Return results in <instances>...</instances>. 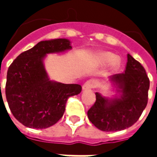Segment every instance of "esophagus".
Instances as JSON below:
<instances>
[{"label": "esophagus", "instance_id": "34e87169", "mask_svg": "<svg viewBox=\"0 0 157 157\" xmlns=\"http://www.w3.org/2000/svg\"><path fill=\"white\" fill-rule=\"evenodd\" d=\"M95 82L93 80H89L87 82H86L83 86H82V90L83 91H86V90H90V89H92L94 86H95Z\"/></svg>", "mask_w": 157, "mask_h": 157}]
</instances>
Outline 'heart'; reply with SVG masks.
Listing matches in <instances>:
<instances>
[{
	"label": "heart",
	"instance_id": "obj_1",
	"mask_svg": "<svg viewBox=\"0 0 157 157\" xmlns=\"http://www.w3.org/2000/svg\"><path fill=\"white\" fill-rule=\"evenodd\" d=\"M94 63L98 66H104L108 65L107 69V74H111L118 71L120 65H121V59L119 57H117L113 53L109 51L99 52L96 55L94 59Z\"/></svg>",
	"mask_w": 157,
	"mask_h": 157
}]
</instances>
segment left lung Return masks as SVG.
Returning a JSON list of instances; mask_svg holds the SVG:
<instances>
[{
	"instance_id": "8db88e82",
	"label": "left lung",
	"mask_w": 157,
	"mask_h": 157,
	"mask_svg": "<svg viewBox=\"0 0 157 157\" xmlns=\"http://www.w3.org/2000/svg\"><path fill=\"white\" fill-rule=\"evenodd\" d=\"M127 58L124 73L109 80L115 95L109 98L96 92L97 100L87 112L89 120L102 131H119L130 127L147 105L150 81L145 70L130 55Z\"/></svg>"
}]
</instances>
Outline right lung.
Segmentation results:
<instances>
[{
	"mask_svg": "<svg viewBox=\"0 0 157 157\" xmlns=\"http://www.w3.org/2000/svg\"><path fill=\"white\" fill-rule=\"evenodd\" d=\"M71 48V42L66 39L40 41L9 66L6 100L13 116L26 127L45 128L56 124L65 113L67 99L82 92L81 85L50 80L44 66L47 55Z\"/></svg>",
	"mask_w": 157,
	"mask_h": 157,
	"instance_id": "obj_1",
	"label": "right lung"
}]
</instances>
